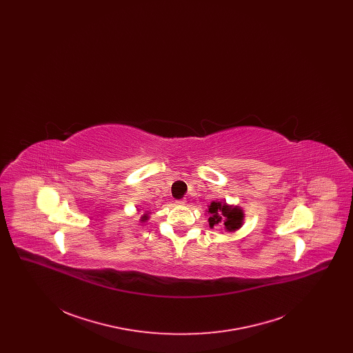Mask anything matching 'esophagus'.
Returning <instances> with one entry per match:
<instances>
[{
	"label": "esophagus",
	"mask_w": 353,
	"mask_h": 353,
	"mask_svg": "<svg viewBox=\"0 0 353 353\" xmlns=\"http://www.w3.org/2000/svg\"><path fill=\"white\" fill-rule=\"evenodd\" d=\"M176 203L177 205H185V201L184 200H179V201H176Z\"/></svg>",
	"instance_id": "obj_1"
}]
</instances>
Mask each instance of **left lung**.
Returning a JSON list of instances; mask_svg holds the SVG:
<instances>
[{
  "instance_id": "8db88e82",
  "label": "left lung",
  "mask_w": 353,
  "mask_h": 353,
  "mask_svg": "<svg viewBox=\"0 0 353 353\" xmlns=\"http://www.w3.org/2000/svg\"><path fill=\"white\" fill-rule=\"evenodd\" d=\"M206 214L209 226L212 229L222 221V223L225 225V230L229 233H234L238 229H241L245 221V213L241 206L229 205L226 202H222V200L210 202V205H208Z\"/></svg>"
}]
</instances>
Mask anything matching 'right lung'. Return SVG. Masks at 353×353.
Returning a JSON list of instances; mask_svg holds the SVG:
<instances>
[{
  "mask_svg": "<svg viewBox=\"0 0 353 353\" xmlns=\"http://www.w3.org/2000/svg\"><path fill=\"white\" fill-rule=\"evenodd\" d=\"M150 219V214L148 213H144L141 217H140V222L143 223V222H147Z\"/></svg>",
  "mask_w": 353,
  "mask_h": 353,
  "instance_id": "1",
  "label": "right lung"
}]
</instances>
